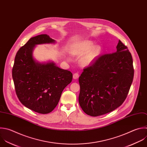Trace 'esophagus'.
<instances>
[{
  "label": "esophagus",
  "mask_w": 147,
  "mask_h": 147,
  "mask_svg": "<svg viewBox=\"0 0 147 147\" xmlns=\"http://www.w3.org/2000/svg\"><path fill=\"white\" fill-rule=\"evenodd\" d=\"M78 77H79V74H78V73H74V74H73V78H74V79L76 80V79H77Z\"/></svg>",
  "instance_id": "esophagus-1"
}]
</instances>
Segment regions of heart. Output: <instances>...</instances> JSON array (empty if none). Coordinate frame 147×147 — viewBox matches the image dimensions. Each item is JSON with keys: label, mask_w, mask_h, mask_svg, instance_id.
I'll use <instances>...</instances> for the list:
<instances>
[{"label": "heart", "mask_w": 147, "mask_h": 147, "mask_svg": "<svg viewBox=\"0 0 147 147\" xmlns=\"http://www.w3.org/2000/svg\"><path fill=\"white\" fill-rule=\"evenodd\" d=\"M93 42L91 41H84L76 44L73 48V54L75 55L83 56L81 59V63L84 66L92 63L100 54L101 48L99 46L93 47Z\"/></svg>", "instance_id": "1"}]
</instances>
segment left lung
<instances>
[{
  "label": "left lung",
  "mask_w": 147,
  "mask_h": 147,
  "mask_svg": "<svg viewBox=\"0 0 147 147\" xmlns=\"http://www.w3.org/2000/svg\"><path fill=\"white\" fill-rule=\"evenodd\" d=\"M134 76L133 59L121 40L117 51L97 58L79 77L80 106L88 115L110 113L126 99Z\"/></svg>",
  "instance_id": "8db88e82"
}]
</instances>
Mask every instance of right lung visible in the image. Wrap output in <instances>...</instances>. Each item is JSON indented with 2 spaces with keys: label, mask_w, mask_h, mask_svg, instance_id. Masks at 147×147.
<instances>
[{
  "label": "right lung",
  "mask_w": 147,
  "mask_h": 147,
  "mask_svg": "<svg viewBox=\"0 0 147 147\" xmlns=\"http://www.w3.org/2000/svg\"><path fill=\"white\" fill-rule=\"evenodd\" d=\"M47 34L30 38L17 53L12 76L17 97L26 107L40 114L51 113L57 106L62 91L73 74L53 61L40 63L33 56L36 45L55 43Z\"/></svg>",
  "instance_id": "right-lung-1"
}]
</instances>
